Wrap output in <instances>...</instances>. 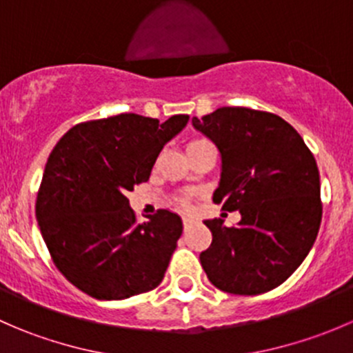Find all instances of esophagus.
Wrapping results in <instances>:
<instances>
[{"mask_svg":"<svg viewBox=\"0 0 353 353\" xmlns=\"http://www.w3.org/2000/svg\"><path fill=\"white\" fill-rule=\"evenodd\" d=\"M193 223H194V220L190 219V216H186V219H183V227H184V230L190 229V227L193 225Z\"/></svg>","mask_w":353,"mask_h":353,"instance_id":"1","label":"esophagus"}]
</instances>
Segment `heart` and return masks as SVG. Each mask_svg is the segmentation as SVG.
Masks as SVG:
<instances>
[{
  "mask_svg": "<svg viewBox=\"0 0 353 353\" xmlns=\"http://www.w3.org/2000/svg\"><path fill=\"white\" fill-rule=\"evenodd\" d=\"M201 143H206V140H193L190 143V147H188V150H190V148H193V147H198V145H201ZM177 205L186 206V201H184V199H177Z\"/></svg>",
  "mask_w": 353,
  "mask_h": 353,
  "instance_id": "heart-1",
  "label": "heart"
}]
</instances>
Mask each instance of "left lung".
I'll return each mask as SVG.
<instances>
[{
	"mask_svg": "<svg viewBox=\"0 0 353 353\" xmlns=\"http://www.w3.org/2000/svg\"><path fill=\"white\" fill-rule=\"evenodd\" d=\"M193 126L222 154L213 203L239 210L241 222L205 220L212 244L199 254L210 282L229 294L273 290L299 268L321 225L316 159L301 134L276 114L220 108Z\"/></svg>",
	"mask_w": 353,
	"mask_h": 353,
	"instance_id": "left-lung-1",
	"label": "left lung"
}]
</instances>
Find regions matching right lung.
<instances>
[{
	"label": "right lung",
	"mask_w": 353,
	"mask_h": 353,
	"mask_svg": "<svg viewBox=\"0 0 353 353\" xmlns=\"http://www.w3.org/2000/svg\"><path fill=\"white\" fill-rule=\"evenodd\" d=\"M188 119L117 114L85 121L52 148L35 216L56 268L90 297L121 301L162 282L183 222L157 210L138 223L126 194L148 181L163 145Z\"/></svg>",
	"instance_id": "1"
}]
</instances>
